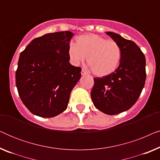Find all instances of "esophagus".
<instances>
[{"mask_svg":"<svg viewBox=\"0 0 160 160\" xmlns=\"http://www.w3.org/2000/svg\"><path fill=\"white\" fill-rule=\"evenodd\" d=\"M81 74H82V76H85V75H87V72L84 71V70H83V69H82V71H81Z\"/></svg>","mask_w":160,"mask_h":160,"instance_id":"obj_1","label":"esophagus"}]
</instances>
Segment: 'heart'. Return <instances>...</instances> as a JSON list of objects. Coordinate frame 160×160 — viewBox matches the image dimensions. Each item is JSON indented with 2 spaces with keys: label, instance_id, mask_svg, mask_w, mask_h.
Returning <instances> with one entry per match:
<instances>
[{
  "label": "heart",
  "instance_id": "obj_1",
  "mask_svg": "<svg viewBox=\"0 0 160 160\" xmlns=\"http://www.w3.org/2000/svg\"><path fill=\"white\" fill-rule=\"evenodd\" d=\"M68 56L74 65L84 62L87 57L91 71L102 77L113 73L119 67L122 51L119 44L95 34H87L76 38V45L71 44Z\"/></svg>",
  "mask_w": 160,
  "mask_h": 160
}]
</instances>
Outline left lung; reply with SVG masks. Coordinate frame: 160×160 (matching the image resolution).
<instances>
[{
  "label": "left lung",
  "mask_w": 160,
  "mask_h": 160,
  "mask_svg": "<svg viewBox=\"0 0 160 160\" xmlns=\"http://www.w3.org/2000/svg\"><path fill=\"white\" fill-rule=\"evenodd\" d=\"M106 34L120 47L121 60L113 73L94 78L91 98L98 110L115 115L128 111L138 99L145 84L146 58L135 42L113 32Z\"/></svg>",
  "instance_id": "left-lung-1"
}]
</instances>
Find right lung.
Here are the masks:
<instances>
[{"instance_id":"right-lung-1","label":"right lung","mask_w":160,"mask_h":160,"mask_svg":"<svg viewBox=\"0 0 160 160\" xmlns=\"http://www.w3.org/2000/svg\"><path fill=\"white\" fill-rule=\"evenodd\" d=\"M73 32L47 33L32 40L21 52L16 86L24 105L34 115L56 117L67 108L82 68L69 62Z\"/></svg>"}]
</instances>
